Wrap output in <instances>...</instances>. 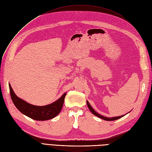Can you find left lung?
I'll return each mask as SVG.
<instances>
[{
	"label": "left lung",
	"instance_id": "obj_1",
	"mask_svg": "<svg viewBox=\"0 0 152 152\" xmlns=\"http://www.w3.org/2000/svg\"><path fill=\"white\" fill-rule=\"evenodd\" d=\"M87 106H88V108H89V110H91V112H92V113L93 114L97 116V117H98V118H101V119H103V120H105V121H115V120H117V119H118L121 118L122 117H123L124 115H123L118 116V117H112V118H107V117L103 116V115H102L99 114L98 113H97V112H96L94 109H93L92 107L91 106V104H89L88 101H87Z\"/></svg>",
	"mask_w": 152,
	"mask_h": 152
}]
</instances>
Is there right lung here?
I'll use <instances>...</instances> for the list:
<instances>
[{
    "instance_id": "1",
    "label": "right lung",
    "mask_w": 152,
    "mask_h": 152,
    "mask_svg": "<svg viewBox=\"0 0 152 152\" xmlns=\"http://www.w3.org/2000/svg\"><path fill=\"white\" fill-rule=\"evenodd\" d=\"M9 87L11 98L15 106L23 114L37 121L51 119L59 114L63 107L65 97L67 94L66 93H64L61 98L56 100V102L48 105L36 106L27 103L24 100L19 98L15 94L10 84H9Z\"/></svg>"
}]
</instances>
